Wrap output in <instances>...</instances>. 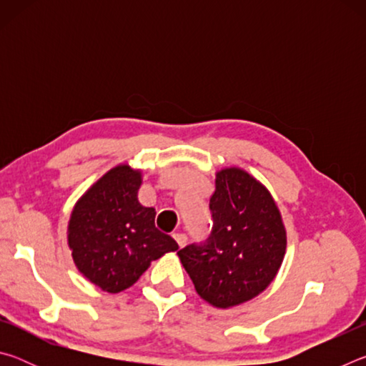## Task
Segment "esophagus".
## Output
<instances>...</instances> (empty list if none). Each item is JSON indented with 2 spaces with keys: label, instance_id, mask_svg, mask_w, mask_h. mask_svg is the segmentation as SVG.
I'll use <instances>...</instances> for the list:
<instances>
[{
  "label": "esophagus",
  "instance_id": "obj_1",
  "mask_svg": "<svg viewBox=\"0 0 366 366\" xmlns=\"http://www.w3.org/2000/svg\"><path fill=\"white\" fill-rule=\"evenodd\" d=\"M174 239H176V242H177L179 247H184L185 244H187V235L182 234V232L174 234Z\"/></svg>",
  "mask_w": 366,
  "mask_h": 366
}]
</instances>
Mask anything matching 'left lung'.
<instances>
[{
  "instance_id": "8db88e82",
  "label": "left lung",
  "mask_w": 366,
  "mask_h": 366,
  "mask_svg": "<svg viewBox=\"0 0 366 366\" xmlns=\"http://www.w3.org/2000/svg\"><path fill=\"white\" fill-rule=\"evenodd\" d=\"M209 212L208 239L177 255L198 295L229 308L253 299L274 280L286 253V229L269 192L239 168L216 174Z\"/></svg>"
}]
</instances>
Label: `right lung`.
I'll use <instances>...</instances> for the list:
<instances>
[{"mask_svg":"<svg viewBox=\"0 0 366 366\" xmlns=\"http://www.w3.org/2000/svg\"><path fill=\"white\" fill-rule=\"evenodd\" d=\"M140 184V171L116 166L85 192L71 214L67 240L74 263L111 294L131 287L153 259L179 249L154 226V208L139 203Z\"/></svg>","mask_w":366,"mask_h":366,"instance_id":"add662e5","label":"right lung"}]
</instances>
